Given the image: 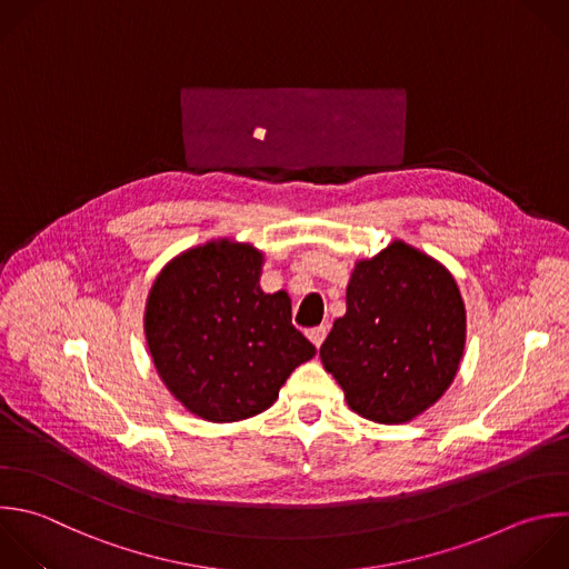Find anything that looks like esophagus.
Here are the masks:
<instances>
[{
    "label": "esophagus",
    "mask_w": 569,
    "mask_h": 569,
    "mask_svg": "<svg viewBox=\"0 0 569 569\" xmlns=\"http://www.w3.org/2000/svg\"><path fill=\"white\" fill-rule=\"evenodd\" d=\"M327 331H329V329H327L325 325H320V327H313V329H309V331H307V338H309V340L316 345V349H318V347L322 345V340L327 338Z\"/></svg>",
    "instance_id": "esophagus-1"
}]
</instances>
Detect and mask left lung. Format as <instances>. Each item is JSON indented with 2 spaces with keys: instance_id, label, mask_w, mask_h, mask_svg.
Segmentation results:
<instances>
[{
  "instance_id": "1",
  "label": "left lung",
  "mask_w": 569,
  "mask_h": 569,
  "mask_svg": "<svg viewBox=\"0 0 569 569\" xmlns=\"http://www.w3.org/2000/svg\"><path fill=\"white\" fill-rule=\"evenodd\" d=\"M465 349V305L451 273L405 242L360 260L347 313L320 347L322 365L362 418L398 425L451 385Z\"/></svg>"
}]
</instances>
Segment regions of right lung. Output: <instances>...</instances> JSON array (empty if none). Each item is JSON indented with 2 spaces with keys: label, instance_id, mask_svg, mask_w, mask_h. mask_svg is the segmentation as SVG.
<instances>
[{
  "label": "right lung",
  "instance_id": "1",
  "mask_svg": "<svg viewBox=\"0 0 569 569\" xmlns=\"http://www.w3.org/2000/svg\"><path fill=\"white\" fill-rule=\"evenodd\" d=\"M262 256L229 240L171 260L147 300V340L169 391L196 416L236 422L273 405L316 347L284 291L260 289Z\"/></svg>",
  "mask_w": 569,
  "mask_h": 569
}]
</instances>
